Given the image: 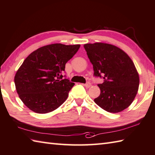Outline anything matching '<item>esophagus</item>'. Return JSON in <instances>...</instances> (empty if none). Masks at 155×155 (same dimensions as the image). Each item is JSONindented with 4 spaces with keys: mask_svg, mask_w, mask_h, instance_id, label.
Here are the masks:
<instances>
[{
    "mask_svg": "<svg viewBox=\"0 0 155 155\" xmlns=\"http://www.w3.org/2000/svg\"><path fill=\"white\" fill-rule=\"evenodd\" d=\"M91 83H85V84H84V86H85V87H87V88H89V87H91Z\"/></svg>",
    "mask_w": 155,
    "mask_h": 155,
    "instance_id": "esophagus-1",
    "label": "esophagus"
}]
</instances>
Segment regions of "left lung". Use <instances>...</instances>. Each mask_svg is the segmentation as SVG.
<instances>
[{
	"instance_id": "left-lung-1",
	"label": "left lung",
	"mask_w": 155,
	"mask_h": 155,
	"mask_svg": "<svg viewBox=\"0 0 155 155\" xmlns=\"http://www.w3.org/2000/svg\"><path fill=\"white\" fill-rule=\"evenodd\" d=\"M94 75L104 79L94 100L104 110L117 113L131 105L138 91L139 74L133 61L119 47L104 43L84 45Z\"/></svg>"
}]
</instances>
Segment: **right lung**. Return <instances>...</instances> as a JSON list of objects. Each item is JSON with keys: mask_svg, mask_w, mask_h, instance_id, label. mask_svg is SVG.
I'll return each mask as SVG.
<instances>
[{"mask_svg": "<svg viewBox=\"0 0 155 155\" xmlns=\"http://www.w3.org/2000/svg\"><path fill=\"white\" fill-rule=\"evenodd\" d=\"M80 45H48L34 51L25 59L14 78L19 97L31 110L48 113L66 100L74 85L62 79L65 65L80 48Z\"/></svg>", "mask_w": 155, "mask_h": 155, "instance_id": "right-lung-1", "label": "right lung"}]
</instances>
